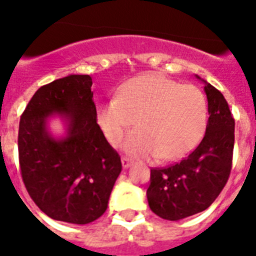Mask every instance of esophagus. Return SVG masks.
<instances>
[{"label":"esophagus","mask_w":256,"mask_h":256,"mask_svg":"<svg viewBox=\"0 0 256 256\" xmlns=\"http://www.w3.org/2000/svg\"><path fill=\"white\" fill-rule=\"evenodd\" d=\"M132 164V160H128V156H124V158H122V166H124V168H130Z\"/></svg>","instance_id":"esophagus-1"}]
</instances>
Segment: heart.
Masks as SVG:
<instances>
[{"label": "heart", "instance_id": "1", "mask_svg": "<svg viewBox=\"0 0 256 256\" xmlns=\"http://www.w3.org/2000/svg\"><path fill=\"white\" fill-rule=\"evenodd\" d=\"M100 130L116 144L128 128L136 124L122 148L140 158L160 156L175 160L191 152L206 132L207 100L194 85L156 74H142L124 82L118 96L108 100L98 110Z\"/></svg>", "mask_w": 256, "mask_h": 256}]
</instances>
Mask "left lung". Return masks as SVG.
<instances>
[{
    "instance_id": "obj_1",
    "label": "left lung",
    "mask_w": 256,
    "mask_h": 256,
    "mask_svg": "<svg viewBox=\"0 0 256 256\" xmlns=\"http://www.w3.org/2000/svg\"><path fill=\"white\" fill-rule=\"evenodd\" d=\"M196 78L204 84L208 102L204 136L179 164L152 168L146 192L152 212L168 220H180L210 207L231 172L235 120L222 92Z\"/></svg>"
}]
</instances>
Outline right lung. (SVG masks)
I'll use <instances>...</instances> for the list:
<instances>
[{
	"mask_svg": "<svg viewBox=\"0 0 256 256\" xmlns=\"http://www.w3.org/2000/svg\"><path fill=\"white\" fill-rule=\"evenodd\" d=\"M92 77L72 74L36 92L18 130L22 180L48 216L74 224L94 222L108 208L122 170L118 152L96 124ZM60 116L66 136L56 138L47 122Z\"/></svg>",
	"mask_w": 256,
	"mask_h": 256,
	"instance_id": "obj_1",
	"label": "right lung"
}]
</instances>
